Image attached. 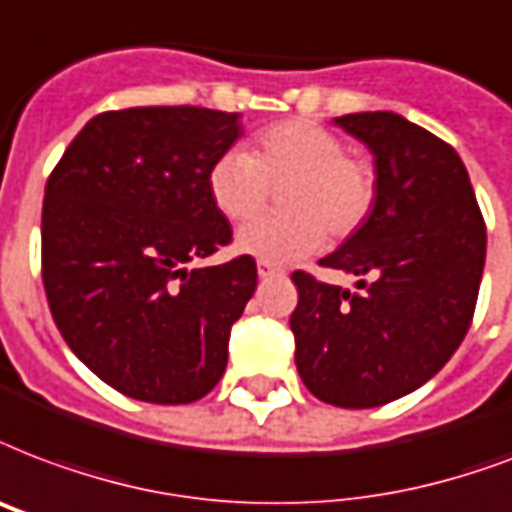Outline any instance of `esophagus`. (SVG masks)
<instances>
[{"instance_id": "34e87169", "label": "esophagus", "mask_w": 512, "mask_h": 512, "mask_svg": "<svg viewBox=\"0 0 512 512\" xmlns=\"http://www.w3.org/2000/svg\"><path fill=\"white\" fill-rule=\"evenodd\" d=\"M257 273H260V279H271V276H282L284 268H279V265L265 263V260H260V263H257Z\"/></svg>"}]
</instances>
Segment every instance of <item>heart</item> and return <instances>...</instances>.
Returning a JSON list of instances; mask_svg holds the SVG:
<instances>
[{"instance_id": "1", "label": "heart", "mask_w": 512, "mask_h": 512, "mask_svg": "<svg viewBox=\"0 0 512 512\" xmlns=\"http://www.w3.org/2000/svg\"><path fill=\"white\" fill-rule=\"evenodd\" d=\"M214 206L228 220L255 217L279 190L282 212L257 217L239 230L236 247L265 263L317 252L327 239H349L376 206V169L346 152L330 128L311 120H282L255 136L252 152L230 147L206 174Z\"/></svg>"}]
</instances>
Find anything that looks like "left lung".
I'll return each instance as SVG.
<instances>
[{"instance_id":"1","label":"left lung","mask_w":512,"mask_h":512,"mask_svg":"<svg viewBox=\"0 0 512 512\" xmlns=\"http://www.w3.org/2000/svg\"><path fill=\"white\" fill-rule=\"evenodd\" d=\"M335 126L368 144L376 206L325 268L373 276L349 292L295 271V365L322 403L376 408L435 376L470 330L486 260V222L451 144L395 112Z\"/></svg>"}]
</instances>
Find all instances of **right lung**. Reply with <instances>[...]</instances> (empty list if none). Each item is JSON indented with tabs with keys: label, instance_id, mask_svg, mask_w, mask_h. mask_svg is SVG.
<instances>
[{
	"label": "right lung",
	"instance_id": "add662e5",
	"mask_svg": "<svg viewBox=\"0 0 512 512\" xmlns=\"http://www.w3.org/2000/svg\"><path fill=\"white\" fill-rule=\"evenodd\" d=\"M241 136L239 112H101L45 185L42 282L53 322L120 395L158 405L209 395L233 322L257 287L249 255L187 271L230 244L206 174Z\"/></svg>",
	"mask_w": 512,
	"mask_h": 512
}]
</instances>
